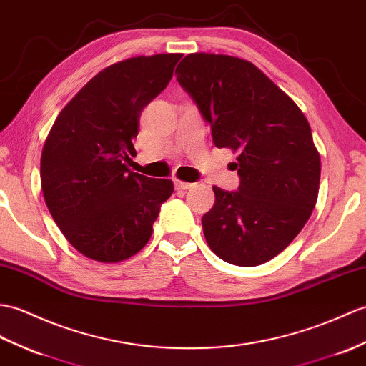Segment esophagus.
I'll return each instance as SVG.
<instances>
[{
    "instance_id": "esophagus-1",
    "label": "esophagus",
    "mask_w": 366,
    "mask_h": 366,
    "mask_svg": "<svg viewBox=\"0 0 366 366\" xmlns=\"http://www.w3.org/2000/svg\"><path fill=\"white\" fill-rule=\"evenodd\" d=\"M194 184H192V182H184V181H174V187L176 189H179V190H189V189H192Z\"/></svg>"
}]
</instances>
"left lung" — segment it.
<instances>
[{
    "instance_id": "left-lung-1",
    "label": "left lung",
    "mask_w": 366,
    "mask_h": 366,
    "mask_svg": "<svg viewBox=\"0 0 366 366\" xmlns=\"http://www.w3.org/2000/svg\"><path fill=\"white\" fill-rule=\"evenodd\" d=\"M176 76L215 147L239 154V190L214 187L215 204L202 217L209 248L232 265H262L293 242L317 204L321 160L307 118L244 59L194 53Z\"/></svg>"
}]
</instances>
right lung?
<instances>
[{"mask_svg":"<svg viewBox=\"0 0 366 366\" xmlns=\"http://www.w3.org/2000/svg\"><path fill=\"white\" fill-rule=\"evenodd\" d=\"M181 54L126 59L104 68L57 115L40 159L51 217L74 249L115 263L148 243L169 179L131 172L139 120L169 79Z\"/></svg>","mask_w":366,"mask_h":366,"instance_id":"1","label":"right lung"}]
</instances>
